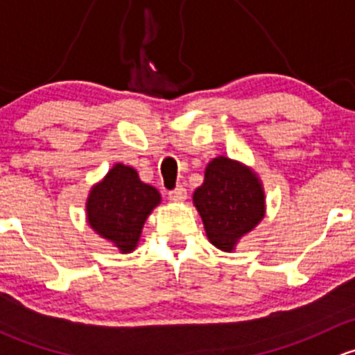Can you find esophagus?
I'll use <instances>...</instances> for the list:
<instances>
[{"instance_id":"1","label":"esophagus","mask_w":355,"mask_h":355,"mask_svg":"<svg viewBox=\"0 0 355 355\" xmlns=\"http://www.w3.org/2000/svg\"><path fill=\"white\" fill-rule=\"evenodd\" d=\"M168 198H170V200H173V202H182V200L187 199V191H185L184 185H177L173 191L168 192Z\"/></svg>"}]
</instances>
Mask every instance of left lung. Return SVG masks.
I'll return each mask as SVG.
<instances>
[{
    "label": "left lung",
    "instance_id": "1",
    "mask_svg": "<svg viewBox=\"0 0 355 355\" xmlns=\"http://www.w3.org/2000/svg\"><path fill=\"white\" fill-rule=\"evenodd\" d=\"M194 204L211 244L227 252L264 216V192L256 173L225 156L207 164Z\"/></svg>",
    "mask_w": 355,
    "mask_h": 355
}]
</instances>
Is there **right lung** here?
Masks as SVG:
<instances>
[{
    "instance_id": "add662e5",
    "label": "right lung",
    "mask_w": 355,
    "mask_h": 355,
    "mask_svg": "<svg viewBox=\"0 0 355 355\" xmlns=\"http://www.w3.org/2000/svg\"><path fill=\"white\" fill-rule=\"evenodd\" d=\"M161 196L130 166L116 163L87 199V221L121 252H132Z\"/></svg>"
}]
</instances>
